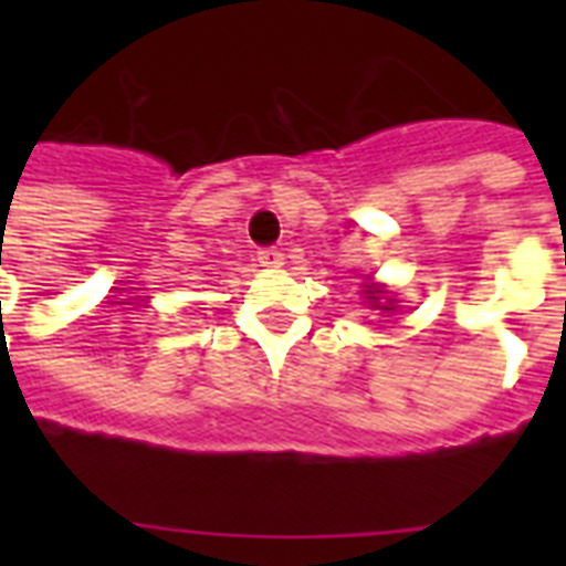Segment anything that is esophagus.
Here are the masks:
<instances>
[{"instance_id":"1","label":"esophagus","mask_w":566,"mask_h":566,"mask_svg":"<svg viewBox=\"0 0 566 566\" xmlns=\"http://www.w3.org/2000/svg\"><path fill=\"white\" fill-rule=\"evenodd\" d=\"M258 263L266 269H277L283 266V252L277 247H263L258 249Z\"/></svg>"}]
</instances>
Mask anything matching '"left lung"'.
<instances>
[{
    "mask_svg": "<svg viewBox=\"0 0 566 566\" xmlns=\"http://www.w3.org/2000/svg\"><path fill=\"white\" fill-rule=\"evenodd\" d=\"M379 292H382V289H377V286H374L371 292H368V294H371V300H374V303H377V300H379V297H374V294H379ZM377 308H385V312H388V306H377Z\"/></svg>",
    "mask_w": 566,
    "mask_h": 566,
    "instance_id": "obj_1",
    "label": "left lung"
}]
</instances>
